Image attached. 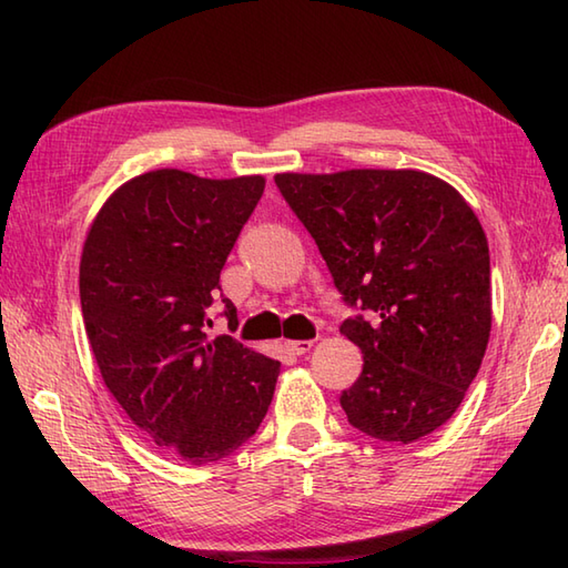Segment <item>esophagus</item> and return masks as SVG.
I'll use <instances>...</instances> for the list:
<instances>
[{"label": "esophagus", "instance_id": "1", "mask_svg": "<svg viewBox=\"0 0 568 568\" xmlns=\"http://www.w3.org/2000/svg\"><path fill=\"white\" fill-rule=\"evenodd\" d=\"M312 344H315V342H310V339H305V342H285V348H287V352H291V354L303 356V354L310 352Z\"/></svg>", "mask_w": 568, "mask_h": 568}]
</instances>
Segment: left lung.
Wrapping results in <instances>:
<instances>
[{
	"mask_svg": "<svg viewBox=\"0 0 568 568\" xmlns=\"http://www.w3.org/2000/svg\"><path fill=\"white\" fill-rule=\"evenodd\" d=\"M356 315L342 334L364 354L339 397L381 442L427 437L462 405L490 336V256L478 216L422 171L275 175Z\"/></svg>",
	"mask_w": 568,
	"mask_h": 568,
	"instance_id": "obj_1",
	"label": "left lung"
}]
</instances>
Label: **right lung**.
Segmentation results:
<instances>
[{
    "label": "right lung",
    "instance_id": "1",
    "mask_svg": "<svg viewBox=\"0 0 568 568\" xmlns=\"http://www.w3.org/2000/svg\"><path fill=\"white\" fill-rule=\"evenodd\" d=\"M263 187L261 175L143 173L104 202L84 239L80 305L104 385L146 439L195 466L256 434L281 373V361L204 332ZM222 303L232 322V300Z\"/></svg>",
    "mask_w": 568,
    "mask_h": 568
}]
</instances>
